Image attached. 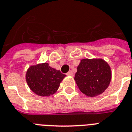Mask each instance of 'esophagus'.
Here are the masks:
<instances>
[{
    "instance_id": "esophagus-1",
    "label": "esophagus",
    "mask_w": 132,
    "mask_h": 132,
    "mask_svg": "<svg viewBox=\"0 0 132 132\" xmlns=\"http://www.w3.org/2000/svg\"><path fill=\"white\" fill-rule=\"evenodd\" d=\"M66 75H68V76H73V72H72V70H70V71H68L67 73H66Z\"/></svg>"
}]
</instances>
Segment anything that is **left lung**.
I'll list each match as a JSON object with an SVG mask.
<instances>
[{
  "mask_svg": "<svg viewBox=\"0 0 132 132\" xmlns=\"http://www.w3.org/2000/svg\"><path fill=\"white\" fill-rule=\"evenodd\" d=\"M111 70L103 60H81L75 80L81 92L88 96H97L104 92L111 81Z\"/></svg>",
  "mask_w": 132,
  "mask_h": 132,
  "instance_id": "obj_1",
  "label": "left lung"
}]
</instances>
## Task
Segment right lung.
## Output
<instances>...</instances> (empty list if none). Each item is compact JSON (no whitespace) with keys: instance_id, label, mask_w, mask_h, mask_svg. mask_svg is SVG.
<instances>
[{"instance_id":"right-lung-1","label":"right lung","mask_w":132,"mask_h":132,"mask_svg":"<svg viewBox=\"0 0 132 132\" xmlns=\"http://www.w3.org/2000/svg\"><path fill=\"white\" fill-rule=\"evenodd\" d=\"M66 76L60 70L50 67L47 63H43L31 66L27 72L26 80L33 92L46 96L57 90L60 82Z\"/></svg>"}]
</instances>
